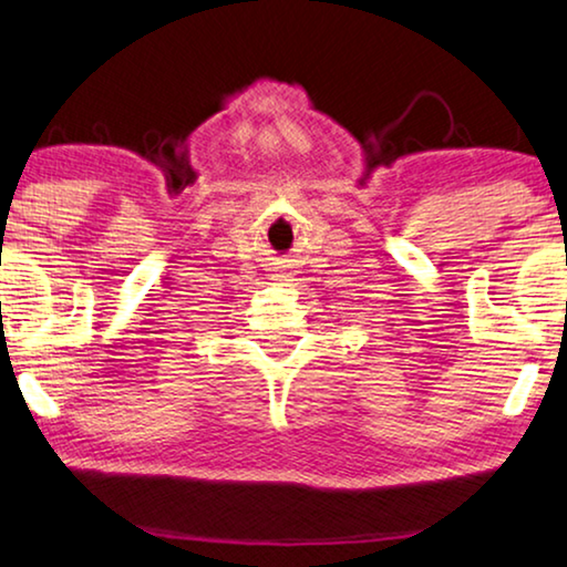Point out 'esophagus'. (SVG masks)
<instances>
[{
    "label": "esophagus",
    "mask_w": 567,
    "mask_h": 567,
    "mask_svg": "<svg viewBox=\"0 0 567 567\" xmlns=\"http://www.w3.org/2000/svg\"><path fill=\"white\" fill-rule=\"evenodd\" d=\"M284 278H286V276H276V281H284Z\"/></svg>",
    "instance_id": "obj_1"
}]
</instances>
